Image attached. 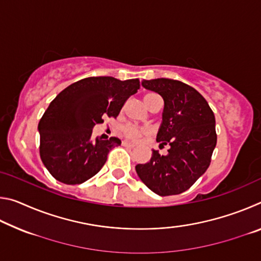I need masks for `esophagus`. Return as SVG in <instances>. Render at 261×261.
Listing matches in <instances>:
<instances>
[{"instance_id": "1", "label": "esophagus", "mask_w": 261, "mask_h": 261, "mask_svg": "<svg viewBox=\"0 0 261 261\" xmlns=\"http://www.w3.org/2000/svg\"><path fill=\"white\" fill-rule=\"evenodd\" d=\"M122 145H123V146H126V147H131V148H134V147H136V144H134V143H130V141H127V140H124V141H122Z\"/></svg>"}]
</instances>
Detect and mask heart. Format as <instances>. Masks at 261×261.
Here are the masks:
<instances>
[{"instance_id": "1", "label": "heart", "mask_w": 261, "mask_h": 261, "mask_svg": "<svg viewBox=\"0 0 261 261\" xmlns=\"http://www.w3.org/2000/svg\"><path fill=\"white\" fill-rule=\"evenodd\" d=\"M154 95H156V94L148 93V94L145 95L144 100L147 101L149 98H152V96H154ZM123 134H124L125 137H127V138L136 140V139H139L144 134H146V130L140 129V127L135 126V125H125L124 127H123Z\"/></svg>"}]
</instances>
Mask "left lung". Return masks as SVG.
Listing matches in <instances>:
<instances>
[{
	"mask_svg": "<svg viewBox=\"0 0 261 261\" xmlns=\"http://www.w3.org/2000/svg\"><path fill=\"white\" fill-rule=\"evenodd\" d=\"M141 85L160 94L165 102L156 141L169 145L167 155L158 151L136 171L146 187L159 196L187 191L210 167L216 145L215 117L204 96L179 81L158 78Z\"/></svg>",
	"mask_w": 261,
	"mask_h": 261,
	"instance_id": "1",
	"label": "left lung"
}]
</instances>
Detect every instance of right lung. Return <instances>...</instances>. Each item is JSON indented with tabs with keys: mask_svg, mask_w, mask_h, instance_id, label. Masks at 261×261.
Instances as JSON below:
<instances>
[{
	"mask_svg": "<svg viewBox=\"0 0 261 261\" xmlns=\"http://www.w3.org/2000/svg\"><path fill=\"white\" fill-rule=\"evenodd\" d=\"M139 86L138 79L88 77L57 94L38 125L40 156L53 177L73 185L99 173L110 149L121 140L116 137L92 140V130L103 117H117Z\"/></svg>",
	"mask_w": 261,
	"mask_h": 261,
	"instance_id": "obj_1",
	"label": "right lung"
}]
</instances>
